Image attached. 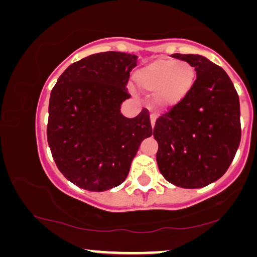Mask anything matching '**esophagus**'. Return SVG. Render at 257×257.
Listing matches in <instances>:
<instances>
[{
	"instance_id": "34e87169",
	"label": "esophagus",
	"mask_w": 257,
	"mask_h": 257,
	"mask_svg": "<svg viewBox=\"0 0 257 257\" xmlns=\"http://www.w3.org/2000/svg\"><path fill=\"white\" fill-rule=\"evenodd\" d=\"M150 121H151V127H155V122H156V115L150 114Z\"/></svg>"
}]
</instances>
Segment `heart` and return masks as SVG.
I'll use <instances>...</instances> for the list:
<instances>
[{"instance_id": "obj_1", "label": "heart", "mask_w": 257, "mask_h": 257, "mask_svg": "<svg viewBox=\"0 0 257 257\" xmlns=\"http://www.w3.org/2000/svg\"><path fill=\"white\" fill-rule=\"evenodd\" d=\"M197 68L187 61L157 59L135 73L136 87L154 93V103L160 109H170L182 102L197 81Z\"/></svg>"}]
</instances>
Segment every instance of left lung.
Wrapping results in <instances>:
<instances>
[{
    "instance_id": "obj_1",
    "label": "left lung",
    "mask_w": 257,
    "mask_h": 257,
    "mask_svg": "<svg viewBox=\"0 0 257 257\" xmlns=\"http://www.w3.org/2000/svg\"><path fill=\"white\" fill-rule=\"evenodd\" d=\"M173 58L197 68V81L182 102L156 120V160L164 178L184 189L218 180L229 168L241 141L240 102L221 67L199 55Z\"/></svg>"
}]
</instances>
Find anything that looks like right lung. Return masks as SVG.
Here are the masks:
<instances>
[{
  "mask_svg": "<svg viewBox=\"0 0 257 257\" xmlns=\"http://www.w3.org/2000/svg\"><path fill=\"white\" fill-rule=\"evenodd\" d=\"M136 60L123 52L91 55L71 64L52 88L49 147L59 171L81 189L102 192L123 183L141 142L153 135L146 108L134 118L120 111Z\"/></svg>",
  "mask_w": 257,
  "mask_h": 257,
  "instance_id": "right-lung-1",
  "label": "right lung"
}]
</instances>
